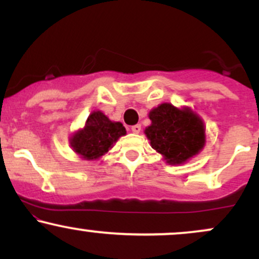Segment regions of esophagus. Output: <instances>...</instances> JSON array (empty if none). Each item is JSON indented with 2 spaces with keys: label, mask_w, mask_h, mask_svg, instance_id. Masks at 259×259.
Listing matches in <instances>:
<instances>
[{
  "label": "esophagus",
  "mask_w": 259,
  "mask_h": 259,
  "mask_svg": "<svg viewBox=\"0 0 259 259\" xmlns=\"http://www.w3.org/2000/svg\"><path fill=\"white\" fill-rule=\"evenodd\" d=\"M132 132L134 134H139L140 132H141V125L140 124H136V125H133L132 126Z\"/></svg>",
  "instance_id": "34e87169"
}]
</instances>
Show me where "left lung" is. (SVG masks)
<instances>
[{"instance_id": "left-lung-1", "label": "left lung", "mask_w": 259, "mask_h": 259, "mask_svg": "<svg viewBox=\"0 0 259 259\" xmlns=\"http://www.w3.org/2000/svg\"><path fill=\"white\" fill-rule=\"evenodd\" d=\"M150 119L152 124L145 134L152 148L163 154L169 164H181L203 147V123L189 109L180 111L170 103H163L151 111Z\"/></svg>"}]
</instances>
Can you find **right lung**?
I'll list each match as a JSON object with an SVG mask.
<instances>
[{
  "label": "right lung",
  "instance_id": "obj_1",
  "mask_svg": "<svg viewBox=\"0 0 259 259\" xmlns=\"http://www.w3.org/2000/svg\"><path fill=\"white\" fill-rule=\"evenodd\" d=\"M125 133L123 124L111 121L102 112L97 111L89 115L85 127L73 136L70 145L82 158L97 159Z\"/></svg>",
  "mask_w": 259,
  "mask_h": 259
}]
</instances>
